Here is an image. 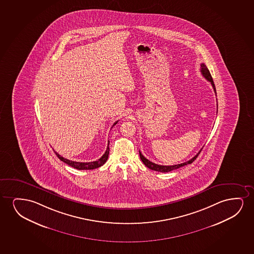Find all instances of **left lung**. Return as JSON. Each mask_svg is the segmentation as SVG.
<instances>
[{"instance_id":"obj_1","label":"left lung","mask_w":254,"mask_h":254,"mask_svg":"<svg viewBox=\"0 0 254 254\" xmlns=\"http://www.w3.org/2000/svg\"><path fill=\"white\" fill-rule=\"evenodd\" d=\"M200 72H201L202 75L205 77V79L208 80L209 82H211L212 87H213L214 93H215L216 96H217V94H216L215 85H214V83H213L212 75H211V73H210V72H209L207 66H205L204 63H201V64H200ZM201 149H200V151H199V152H198V153H197V154H196V155H195L193 158H191V160H189L188 161H186V162H184V163L178 164V165H174V166H161V165H158V164L153 163L152 161H150V160H147L146 158H145V157L143 156V154L142 153H140V151H139V157H140V160H142L143 163H144V165H145L146 167H148V168H150V169H152V170L157 171V172H161V173H168V172L175 170V169H178V168H180V167L187 166L188 164H191V162H193L194 160H196V158L198 157L199 153L201 152Z\"/></svg>"}]
</instances>
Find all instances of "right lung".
Returning a JSON list of instances; mask_svg holds the SVG:
<instances>
[{"label": "right lung", "mask_w": 254, "mask_h": 254, "mask_svg": "<svg viewBox=\"0 0 254 254\" xmlns=\"http://www.w3.org/2000/svg\"><path fill=\"white\" fill-rule=\"evenodd\" d=\"M117 122H115V124L113 125H116ZM56 154L57 157L59 158L60 160L63 161L64 163L67 164L70 167H73V168H76L78 170H92V169H95L98 167H101L102 165H104L106 163V161L108 160V154H109V140H108V147L107 150L105 152L104 154L99 159V160H95V161H92V162H76V161H72V160H67L63 158V156H61L59 153H57L56 152Z\"/></svg>", "instance_id": "add662e5"}]
</instances>
